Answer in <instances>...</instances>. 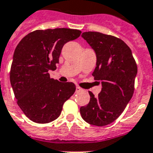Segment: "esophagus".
<instances>
[{"label": "esophagus", "mask_w": 153, "mask_h": 153, "mask_svg": "<svg viewBox=\"0 0 153 153\" xmlns=\"http://www.w3.org/2000/svg\"><path fill=\"white\" fill-rule=\"evenodd\" d=\"M82 91V88H79V86H77V87H76V91H77V92H79V91Z\"/></svg>", "instance_id": "esophagus-1"}]
</instances>
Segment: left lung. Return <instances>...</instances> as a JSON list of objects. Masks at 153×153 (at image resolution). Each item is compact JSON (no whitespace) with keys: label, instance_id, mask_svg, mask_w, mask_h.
<instances>
[{"label":"left lung","instance_id":"left-lung-1","mask_svg":"<svg viewBox=\"0 0 153 153\" xmlns=\"http://www.w3.org/2000/svg\"><path fill=\"white\" fill-rule=\"evenodd\" d=\"M82 37L96 53L97 66L92 75L101 82L102 89L97 97L89 91L90 101L80 108V114L89 124L104 126L117 119L131 100L136 62L131 48L119 38L97 31L83 32Z\"/></svg>","mask_w":153,"mask_h":153}]
</instances>
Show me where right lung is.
<instances>
[{
	"instance_id": "1",
	"label": "right lung",
	"mask_w": 153,
	"mask_h": 153,
	"mask_svg": "<svg viewBox=\"0 0 153 153\" xmlns=\"http://www.w3.org/2000/svg\"><path fill=\"white\" fill-rule=\"evenodd\" d=\"M81 31L70 28L36 30L17 45L10 74L17 103L24 114L36 123H48L59 117L64 103L74 93L71 82L51 79L62 47L79 37Z\"/></svg>"
}]
</instances>
